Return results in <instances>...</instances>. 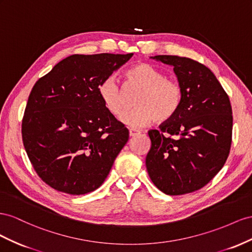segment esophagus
Instances as JSON below:
<instances>
[{"label":"esophagus","mask_w":252,"mask_h":252,"mask_svg":"<svg viewBox=\"0 0 252 252\" xmlns=\"http://www.w3.org/2000/svg\"><path fill=\"white\" fill-rule=\"evenodd\" d=\"M140 132L139 131H136V130H133V128H131L130 130V136L131 137H133V136H136V135H138Z\"/></svg>","instance_id":"obj_1"}]
</instances>
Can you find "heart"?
Here are the masks:
<instances>
[{
  "label": "heart",
  "mask_w": 252,
  "mask_h": 252,
  "mask_svg": "<svg viewBox=\"0 0 252 252\" xmlns=\"http://www.w3.org/2000/svg\"><path fill=\"white\" fill-rule=\"evenodd\" d=\"M126 76L143 91L136 100L137 109L126 112L120 117L122 124L139 128L156 119L168 121L177 113L182 103V89L176 81L167 78L162 70L149 63H138L127 69ZM98 94L105 109L114 116H119L126 110L121 89L114 76L107 77L99 84Z\"/></svg>",
  "instance_id": "b5f03b06"
}]
</instances>
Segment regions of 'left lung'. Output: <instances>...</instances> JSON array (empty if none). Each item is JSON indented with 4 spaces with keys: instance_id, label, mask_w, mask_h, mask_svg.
Segmentation results:
<instances>
[{
    "instance_id": "8db88e82",
    "label": "left lung",
    "mask_w": 252,
    "mask_h": 252,
    "mask_svg": "<svg viewBox=\"0 0 252 252\" xmlns=\"http://www.w3.org/2000/svg\"><path fill=\"white\" fill-rule=\"evenodd\" d=\"M151 58L173 66L183 98L177 113L149 131V176L161 192L182 195L203 188L229 155L232 109L227 93L204 64L186 57Z\"/></svg>"
}]
</instances>
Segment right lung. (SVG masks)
I'll use <instances>...</instances> for the list:
<instances>
[{
	"label": "right lung",
	"instance_id": "add662e5",
	"mask_svg": "<svg viewBox=\"0 0 252 252\" xmlns=\"http://www.w3.org/2000/svg\"><path fill=\"white\" fill-rule=\"evenodd\" d=\"M133 54L71 55L35 82L22 120L28 158L55 190L82 195L99 188L128 140L98 86Z\"/></svg>",
	"mask_w": 252,
	"mask_h": 252
}]
</instances>
